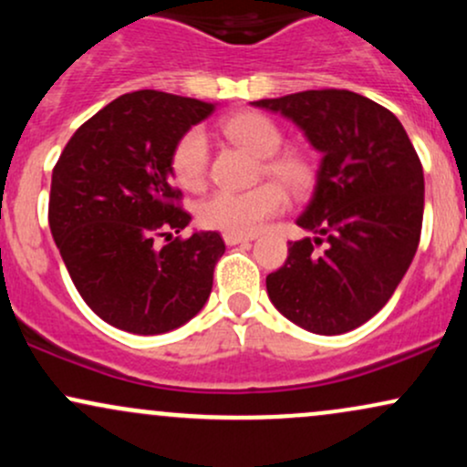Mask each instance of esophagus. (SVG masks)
<instances>
[{"label":"esophagus","instance_id":"obj_1","mask_svg":"<svg viewBox=\"0 0 467 467\" xmlns=\"http://www.w3.org/2000/svg\"><path fill=\"white\" fill-rule=\"evenodd\" d=\"M254 237H250V234H234V233H223V241H226L228 245H237V244H245V241H252Z\"/></svg>","mask_w":467,"mask_h":467}]
</instances>
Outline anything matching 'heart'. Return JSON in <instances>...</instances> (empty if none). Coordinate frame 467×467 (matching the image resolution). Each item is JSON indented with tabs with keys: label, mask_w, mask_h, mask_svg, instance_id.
I'll use <instances>...</instances> for the list:
<instances>
[{
	"label": "heart",
	"mask_w": 467,
	"mask_h": 467,
	"mask_svg": "<svg viewBox=\"0 0 467 467\" xmlns=\"http://www.w3.org/2000/svg\"><path fill=\"white\" fill-rule=\"evenodd\" d=\"M222 133L230 142L259 155L265 175L281 182L289 191L301 192L312 184L314 166L301 151L283 147L281 127L261 111H244L222 122ZM211 149L200 127L186 130L175 140L169 155L173 180L186 191H202L208 180ZM287 195L276 182H264L248 191H217L200 206L202 226L234 234L256 233L270 217L285 211Z\"/></svg>",
	"instance_id": "heart-1"
}]
</instances>
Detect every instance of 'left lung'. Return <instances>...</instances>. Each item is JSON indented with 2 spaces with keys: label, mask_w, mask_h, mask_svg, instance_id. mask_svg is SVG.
Returning <instances> with one entry per match:
<instances>
[{
  "label": "left lung",
  "mask_w": 467,
  "mask_h": 467,
  "mask_svg": "<svg viewBox=\"0 0 467 467\" xmlns=\"http://www.w3.org/2000/svg\"><path fill=\"white\" fill-rule=\"evenodd\" d=\"M292 118L323 153L285 265L267 296L303 329L337 336L373 318L400 285L421 237L423 171L401 122L349 89H307L256 100Z\"/></svg>",
  "instance_id": "obj_1"
}]
</instances>
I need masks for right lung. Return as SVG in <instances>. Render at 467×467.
<instances>
[{"label": "right lung", "instance_id": "right-lung-1", "mask_svg": "<svg viewBox=\"0 0 467 467\" xmlns=\"http://www.w3.org/2000/svg\"><path fill=\"white\" fill-rule=\"evenodd\" d=\"M213 111V103L158 89L122 94L58 155L47 203L52 237L80 298L111 327L164 334L211 296L226 245L213 230L180 234L191 215L169 182V155Z\"/></svg>", "mask_w": 467, "mask_h": 467}]
</instances>
